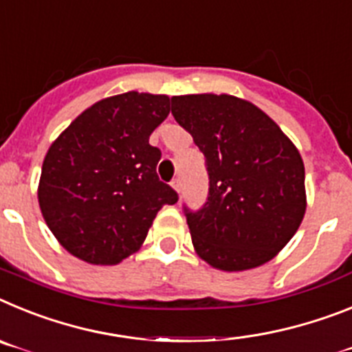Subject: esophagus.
<instances>
[{"instance_id":"esophagus-1","label":"esophagus","mask_w":352,"mask_h":352,"mask_svg":"<svg viewBox=\"0 0 352 352\" xmlns=\"http://www.w3.org/2000/svg\"><path fill=\"white\" fill-rule=\"evenodd\" d=\"M172 188L175 189L177 193H180V189H182V182H180L179 177H177V179H173V180H172Z\"/></svg>"}]
</instances>
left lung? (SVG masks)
<instances>
[{"label": "left lung", "instance_id": "8db88e82", "mask_svg": "<svg viewBox=\"0 0 352 352\" xmlns=\"http://www.w3.org/2000/svg\"><path fill=\"white\" fill-rule=\"evenodd\" d=\"M172 115L204 152L209 173L201 209L184 206L198 255L221 271L271 261L307 210L294 143L255 104L227 94L172 97Z\"/></svg>", "mask_w": 352, "mask_h": 352}]
</instances>
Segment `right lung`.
Returning <instances> with one entry per match:
<instances>
[{"instance_id":"right-lung-1","label":"right lung","mask_w":352,"mask_h":352,"mask_svg":"<svg viewBox=\"0 0 352 352\" xmlns=\"http://www.w3.org/2000/svg\"><path fill=\"white\" fill-rule=\"evenodd\" d=\"M170 97L127 91L85 109L49 146L38 206L63 248L88 264L113 265L145 241L155 214L179 200L157 177L151 134Z\"/></svg>"}]
</instances>
